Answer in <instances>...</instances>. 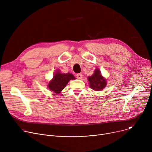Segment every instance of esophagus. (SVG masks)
<instances>
[{"label": "esophagus", "instance_id": "obj_1", "mask_svg": "<svg viewBox=\"0 0 152 152\" xmlns=\"http://www.w3.org/2000/svg\"><path fill=\"white\" fill-rule=\"evenodd\" d=\"M76 77L79 79H81L82 77V75L81 73H77L76 74Z\"/></svg>", "mask_w": 152, "mask_h": 152}]
</instances>
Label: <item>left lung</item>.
Returning a JSON list of instances; mask_svg holds the SVG:
<instances>
[{"instance_id":"1","label":"left lung","mask_w":152,"mask_h":152,"mask_svg":"<svg viewBox=\"0 0 152 152\" xmlns=\"http://www.w3.org/2000/svg\"><path fill=\"white\" fill-rule=\"evenodd\" d=\"M88 80L90 82V88L95 91L102 90L106 85V81L102 76L99 69L95 70L94 74L91 76L88 77Z\"/></svg>"}]
</instances>
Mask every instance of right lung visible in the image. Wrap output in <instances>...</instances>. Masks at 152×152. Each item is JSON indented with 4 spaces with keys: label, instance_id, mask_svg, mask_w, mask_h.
Returning <instances> with one entry per match:
<instances>
[{
    "label": "right lung",
    "instance_id": "add662e5",
    "mask_svg": "<svg viewBox=\"0 0 152 152\" xmlns=\"http://www.w3.org/2000/svg\"><path fill=\"white\" fill-rule=\"evenodd\" d=\"M75 76L70 73L62 74L57 72L53 76V79L49 82L48 86L50 91L59 94L71 79H75Z\"/></svg>",
    "mask_w": 152,
    "mask_h": 152
}]
</instances>
